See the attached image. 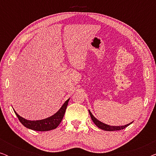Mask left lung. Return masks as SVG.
I'll return each mask as SVG.
<instances>
[{
	"instance_id": "1",
	"label": "left lung",
	"mask_w": 156,
	"mask_h": 156,
	"mask_svg": "<svg viewBox=\"0 0 156 156\" xmlns=\"http://www.w3.org/2000/svg\"><path fill=\"white\" fill-rule=\"evenodd\" d=\"M89 114H90V116L91 119H92L93 122L95 123V125L97 126V127H99V129H101L102 130H104V131H119V130H122L123 129H125L126 127H127L128 126H129L131 123H129V124L125 125V126H109L107 124H105V123L101 122L99 120H97V119L95 118L94 116H93L92 114H91L90 111H89Z\"/></svg>"
}]
</instances>
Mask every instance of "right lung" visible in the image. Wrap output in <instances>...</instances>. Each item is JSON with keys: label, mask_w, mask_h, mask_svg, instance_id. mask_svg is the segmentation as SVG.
<instances>
[{"label": "right lung", "mask_w": 156, "mask_h": 156, "mask_svg": "<svg viewBox=\"0 0 156 156\" xmlns=\"http://www.w3.org/2000/svg\"><path fill=\"white\" fill-rule=\"evenodd\" d=\"M69 99L65 102V104L62 106L58 112L56 114H55L53 116L48 117V118L42 119V120H38V121H30L25 119L23 117L19 116V115L16 113L17 117H18L19 121L20 123L25 126L27 129L34 130V131H50V130H53L58 126L59 123H61L62 120L64 115H65L66 108H67L68 102H69Z\"/></svg>", "instance_id": "1"}]
</instances>
